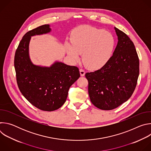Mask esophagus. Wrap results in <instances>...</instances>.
<instances>
[{"label":"esophagus","mask_w":151,"mask_h":151,"mask_svg":"<svg viewBox=\"0 0 151 151\" xmlns=\"http://www.w3.org/2000/svg\"><path fill=\"white\" fill-rule=\"evenodd\" d=\"M79 72H80V75H81V76H83L85 75V70H84L83 69H81L79 70Z\"/></svg>","instance_id":"obj_1"}]
</instances>
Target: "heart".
Returning a JSON list of instances; mask_svg holds the SVG:
<instances>
[{"label":"heart","mask_w":151,"mask_h":151,"mask_svg":"<svg viewBox=\"0 0 151 151\" xmlns=\"http://www.w3.org/2000/svg\"><path fill=\"white\" fill-rule=\"evenodd\" d=\"M72 45L67 44L68 54L74 61L82 59L86 67L97 69L111 58L115 46L112 35L103 30L85 26L76 29L72 37Z\"/></svg>","instance_id":"obj_1"}]
</instances>
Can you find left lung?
<instances>
[{"label":"left lung","instance_id":"obj_1","mask_svg":"<svg viewBox=\"0 0 151 151\" xmlns=\"http://www.w3.org/2000/svg\"><path fill=\"white\" fill-rule=\"evenodd\" d=\"M118 44L113 55L99 70L88 72V94L97 108L109 111L127 101L136 87L139 59L132 40L115 27Z\"/></svg>","mask_w":151,"mask_h":151}]
</instances>
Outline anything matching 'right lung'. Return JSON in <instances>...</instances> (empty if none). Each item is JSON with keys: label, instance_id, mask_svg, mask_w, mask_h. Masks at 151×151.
Instances as JSON below:
<instances>
[{"label": "right lung", "instance_id": "add662e5", "mask_svg": "<svg viewBox=\"0 0 151 151\" xmlns=\"http://www.w3.org/2000/svg\"><path fill=\"white\" fill-rule=\"evenodd\" d=\"M51 32L49 24L27 32L15 51L14 67L19 91L34 106L44 111H54L65 103L70 86L80 77L79 69L61 62L50 67L36 66L29 54L31 36Z\"/></svg>", "mask_w": 151, "mask_h": 151}]
</instances>
